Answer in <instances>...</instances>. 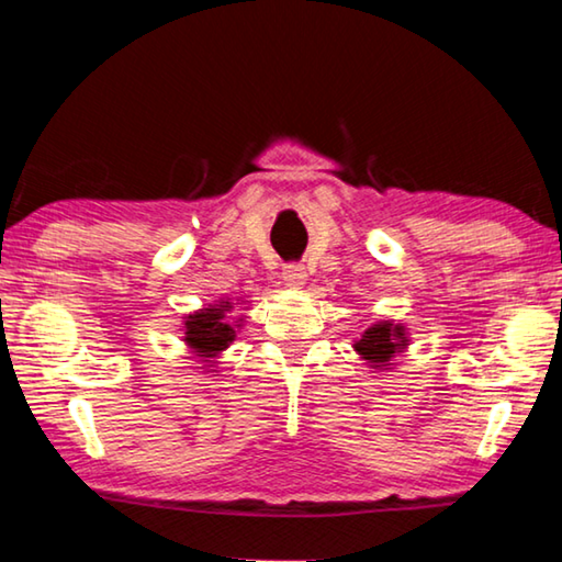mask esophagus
<instances>
[{
    "instance_id": "obj_1",
    "label": "esophagus",
    "mask_w": 562,
    "mask_h": 562,
    "mask_svg": "<svg viewBox=\"0 0 562 562\" xmlns=\"http://www.w3.org/2000/svg\"><path fill=\"white\" fill-rule=\"evenodd\" d=\"M282 278H284V284H288V288H300V284H305L307 274L300 265H288V267H284Z\"/></svg>"
}]
</instances>
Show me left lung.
<instances>
[{"instance_id":"left-lung-1","label":"left lung","mask_w":562,"mask_h":562,"mask_svg":"<svg viewBox=\"0 0 562 562\" xmlns=\"http://www.w3.org/2000/svg\"><path fill=\"white\" fill-rule=\"evenodd\" d=\"M406 346H408V340H406L404 325H393L389 321L371 325V328H368L361 338L353 342L358 356H361L363 361L371 363L373 368L391 366V358L401 353Z\"/></svg>"}]
</instances>
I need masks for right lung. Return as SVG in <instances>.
<instances>
[{"label": "right lung", "instance_id": "right-lung-1", "mask_svg": "<svg viewBox=\"0 0 562 562\" xmlns=\"http://www.w3.org/2000/svg\"><path fill=\"white\" fill-rule=\"evenodd\" d=\"M232 307L234 303H229V300H220V303L187 315V321H183V340H187L191 353L204 358V361H214L222 350L229 348V342L237 338V330L241 328V317L229 323L227 313Z\"/></svg>", "mask_w": 562, "mask_h": 562}]
</instances>
